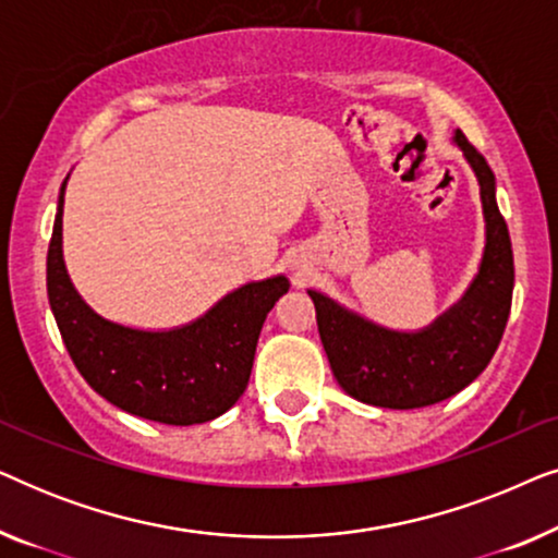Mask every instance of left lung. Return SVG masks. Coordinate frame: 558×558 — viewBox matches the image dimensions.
Instances as JSON below:
<instances>
[{"instance_id": "8db88e82", "label": "left lung", "mask_w": 558, "mask_h": 558, "mask_svg": "<svg viewBox=\"0 0 558 558\" xmlns=\"http://www.w3.org/2000/svg\"><path fill=\"white\" fill-rule=\"evenodd\" d=\"M480 180L487 243L483 266L462 302L424 332H393L350 315L325 294L310 292L317 330L342 391L384 409H422L470 386L487 368L513 302V248L495 203V174L462 132L454 134Z\"/></svg>"}]
</instances>
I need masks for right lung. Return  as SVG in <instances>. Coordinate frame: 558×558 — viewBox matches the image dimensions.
Returning a JSON list of instances; mask_svg holds the SVG:
<instances>
[{"label": "right lung", "instance_id": "add662e5", "mask_svg": "<svg viewBox=\"0 0 558 558\" xmlns=\"http://www.w3.org/2000/svg\"><path fill=\"white\" fill-rule=\"evenodd\" d=\"M63 187L48 248V300L75 368L98 396L149 422L190 426L226 414L246 391L258 332L289 289L284 277L254 281L197 323L142 332L98 317L63 264Z\"/></svg>", "mask_w": 558, "mask_h": 558}]
</instances>
